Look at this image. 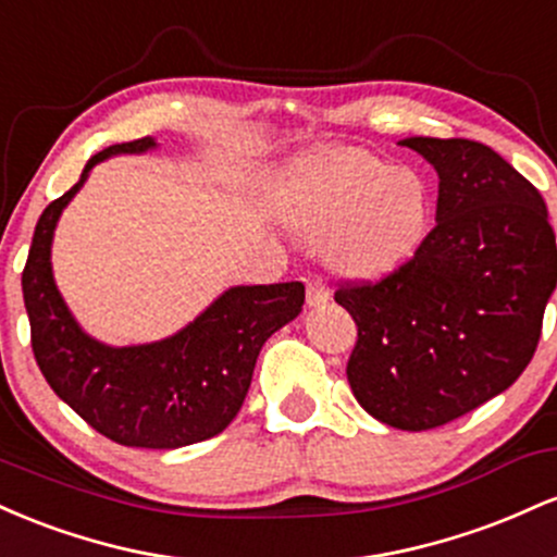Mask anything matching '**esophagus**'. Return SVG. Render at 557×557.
<instances>
[{
    "instance_id": "esophagus-1",
    "label": "esophagus",
    "mask_w": 557,
    "mask_h": 557,
    "mask_svg": "<svg viewBox=\"0 0 557 557\" xmlns=\"http://www.w3.org/2000/svg\"><path fill=\"white\" fill-rule=\"evenodd\" d=\"M327 300H330V287L322 277H314V280H309V283H306V304L314 306V309H317V306L327 304Z\"/></svg>"
}]
</instances>
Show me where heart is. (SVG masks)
<instances>
[{"mask_svg":"<svg viewBox=\"0 0 557 557\" xmlns=\"http://www.w3.org/2000/svg\"><path fill=\"white\" fill-rule=\"evenodd\" d=\"M296 233L327 246L341 274L382 280L408 264L432 230L434 196L413 170L395 168L363 149L300 157L283 194Z\"/></svg>","mask_w":557,"mask_h":557,"instance_id":"heart-1","label":"heart"}]
</instances>
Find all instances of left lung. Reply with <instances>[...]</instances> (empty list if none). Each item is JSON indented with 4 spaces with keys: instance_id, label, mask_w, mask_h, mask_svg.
I'll return each mask as SVG.
<instances>
[{
    "instance_id": "left-lung-1",
    "label": "left lung",
    "mask_w": 557,
    "mask_h": 557,
    "mask_svg": "<svg viewBox=\"0 0 557 557\" xmlns=\"http://www.w3.org/2000/svg\"><path fill=\"white\" fill-rule=\"evenodd\" d=\"M437 170V225L380 283L341 285L359 327L348 382L367 413L421 432L474 411L519 380L557 283L545 198L490 146L406 138Z\"/></svg>"
}]
</instances>
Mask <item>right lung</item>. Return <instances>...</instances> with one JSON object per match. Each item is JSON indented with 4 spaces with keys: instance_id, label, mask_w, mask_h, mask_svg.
Returning <instances> with one entry per match:
<instances>
[{
    "instance_id": "right-lung-1",
    "label": "right lung",
    "mask_w": 557,
    "mask_h": 557,
    "mask_svg": "<svg viewBox=\"0 0 557 557\" xmlns=\"http://www.w3.org/2000/svg\"><path fill=\"white\" fill-rule=\"evenodd\" d=\"M154 138L114 144L88 159L81 181L44 209L23 270L30 345L49 387L83 421L127 447L194 445L238 417L261 345L300 314L304 283L230 287L164 341L112 348L81 330L52 274V238L62 209L96 164L144 154Z\"/></svg>"
}]
</instances>
